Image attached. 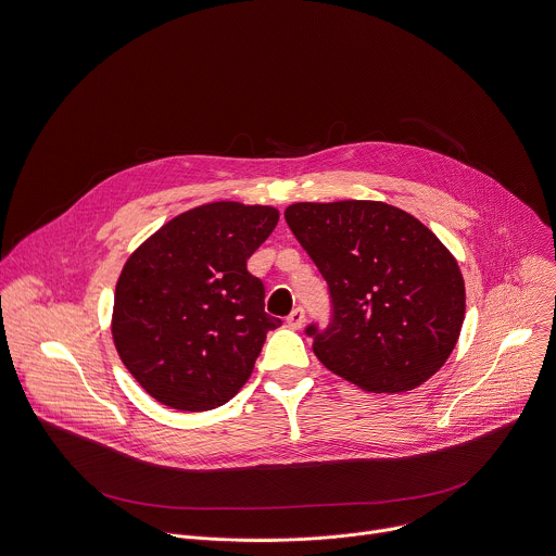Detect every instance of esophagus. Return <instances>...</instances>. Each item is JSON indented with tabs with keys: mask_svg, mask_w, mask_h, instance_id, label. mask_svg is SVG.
I'll return each instance as SVG.
<instances>
[{
	"mask_svg": "<svg viewBox=\"0 0 556 556\" xmlns=\"http://www.w3.org/2000/svg\"><path fill=\"white\" fill-rule=\"evenodd\" d=\"M304 325V312L300 309V306H298V309H293L291 314H289V318H287V327L289 329H300Z\"/></svg>",
	"mask_w": 556,
	"mask_h": 556,
	"instance_id": "esophagus-1",
	"label": "esophagus"
}]
</instances>
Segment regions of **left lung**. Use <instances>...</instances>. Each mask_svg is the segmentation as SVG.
<instances>
[{"mask_svg": "<svg viewBox=\"0 0 556 556\" xmlns=\"http://www.w3.org/2000/svg\"><path fill=\"white\" fill-rule=\"evenodd\" d=\"M285 220L331 291L333 320L314 325V353L368 393H404L453 353L466 287L446 244L382 201L293 203Z\"/></svg>", "mask_w": 556, "mask_h": 556, "instance_id": "8db88e82", "label": "left lung"}]
</instances>
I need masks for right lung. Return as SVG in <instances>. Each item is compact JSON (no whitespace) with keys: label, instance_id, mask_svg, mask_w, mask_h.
<instances>
[{"label":"right lung","instance_id":"1","mask_svg":"<svg viewBox=\"0 0 556 556\" xmlns=\"http://www.w3.org/2000/svg\"><path fill=\"white\" fill-rule=\"evenodd\" d=\"M271 205L205 203L156 229L121 269L112 340L156 402L212 410L250 380L267 331L265 287L247 258L278 225Z\"/></svg>","mask_w":556,"mask_h":556}]
</instances>
